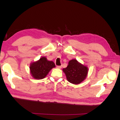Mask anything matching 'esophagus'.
<instances>
[{
    "instance_id": "esophagus-1",
    "label": "esophagus",
    "mask_w": 120,
    "mask_h": 120,
    "mask_svg": "<svg viewBox=\"0 0 120 120\" xmlns=\"http://www.w3.org/2000/svg\"><path fill=\"white\" fill-rule=\"evenodd\" d=\"M56 67H57V68H62V67H61V66H57Z\"/></svg>"
}]
</instances>
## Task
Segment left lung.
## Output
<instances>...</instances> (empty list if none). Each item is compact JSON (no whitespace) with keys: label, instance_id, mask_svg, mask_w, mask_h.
I'll list each match as a JSON object with an SVG mask.
<instances>
[{"label":"left lung","instance_id":"left-lung-1","mask_svg":"<svg viewBox=\"0 0 120 120\" xmlns=\"http://www.w3.org/2000/svg\"><path fill=\"white\" fill-rule=\"evenodd\" d=\"M66 75L67 79L70 82L75 85L81 83L86 79L89 69L75 59L69 61L68 66L63 69Z\"/></svg>","mask_w":120,"mask_h":120}]
</instances>
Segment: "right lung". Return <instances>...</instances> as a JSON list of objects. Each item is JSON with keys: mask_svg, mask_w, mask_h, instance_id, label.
<instances>
[{"mask_svg": "<svg viewBox=\"0 0 120 120\" xmlns=\"http://www.w3.org/2000/svg\"><path fill=\"white\" fill-rule=\"evenodd\" d=\"M55 67V64L52 61H49L45 56H42L39 60L30 64V72L32 78L41 79H44L50 71Z\"/></svg>", "mask_w": 120, "mask_h": 120, "instance_id": "obj_1", "label": "right lung"}]
</instances>
